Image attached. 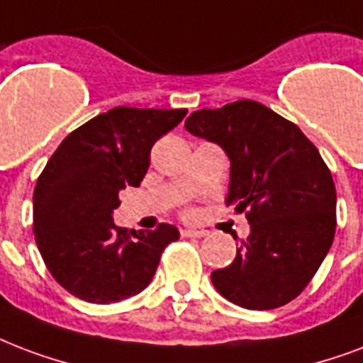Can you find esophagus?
<instances>
[{"label": "esophagus", "instance_id": "esophagus-1", "mask_svg": "<svg viewBox=\"0 0 363 363\" xmlns=\"http://www.w3.org/2000/svg\"><path fill=\"white\" fill-rule=\"evenodd\" d=\"M206 234V230H181L182 238H203Z\"/></svg>", "mask_w": 363, "mask_h": 363}]
</instances>
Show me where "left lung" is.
<instances>
[{
  "instance_id": "left-lung-1",
  "label": "left lung",
  "mask_w": 363,
  "mask_h": 363,
  "mask_svg": "<svg viewBox=\"0 0 363 363\" xmlns=\"http://www.w3.org/2000/svg\"><path fill=\"white\" fill-rule=\"evenodd\" d=\"M184 127L226 152V206L251 226L234 262L211 272L213 286L249 311L284 306L308 286L335 238L331 171L295 123L261 102L203 108Z\"/></svg>"
}]
</instances>
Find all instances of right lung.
Masks as SVG:
<instances>
[{"label":"right lung","instance_id":"1","mask_svg":"<svg viewBox=\"0 0 363 363\" xmlns=\"http://www.w3.org/2000/svg\"><path fill=\"white\" fill-rule=\"evenodd\" d=\"M186 108L118 106L60 143L34 190V236L45 267L74 297L108 304L133 297L154 278L163 249L179 240L173 225L125 230L114 225L120 192L138 186L157 138Z\"/></svg>","mask_w":363,"mask_h":363}]
</instances>
